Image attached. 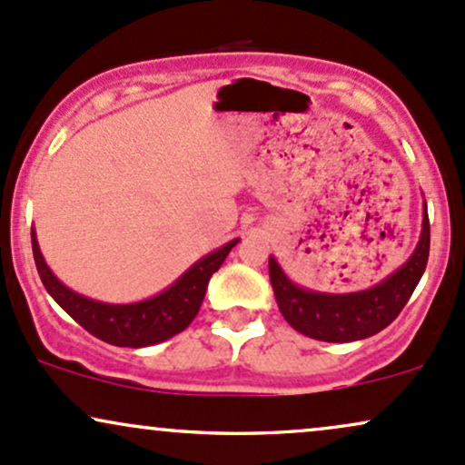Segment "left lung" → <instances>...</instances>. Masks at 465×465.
I'll return each mask as SVG.
<instances>
[{"label":"left lung","mask_w":465,"mask_h":465,"mask_svg":"<svg viewBox=\"0 0 465 465\" xmlns=\"http://www.w3.org/2000/svg\"><path fill=\"white\" fill-rule=\"evenodd\" d=\"M430 225L429 212L424 203V218H421L420 242L413 255L396 273H391L381 284L367 291L348 292V295H328L314 292L292 284L284 275L275 258H269L271 284L280 312L297 332L328 343H350V341L367 339L385 330L400 311L407 306L413 295L426 262H429Z\"/></svg>","instance_id":"8db88e82"}]
</instances>
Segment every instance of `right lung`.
Here are the masks:
<instances>
[{
  "label": "right lung",
  "instance_id": "obj_1",
  "mask_svg": "<svg viewBox=\"0 0 465 465\" xmlns=\"http://www.w3.org/2000/svg\"><path fill=\"white\" fill-rule=\"evenodd\" d=\"M238 244V238L225 247L192 264L173 286L163 292L137 303H104L78 295L63 284L45 264L35 232H32V253L45 291L54 297L58 306L74 322L83 325L89 334L117 348H146L162 343L170 336L183 332L199 312L210 277L221 269L229 251Z\"/></svg>",
  "mask_w": 465,
  "mask_h": 465
}]
</instances>
